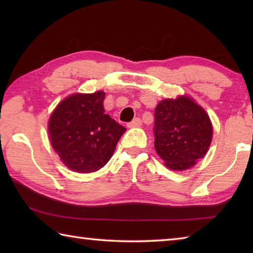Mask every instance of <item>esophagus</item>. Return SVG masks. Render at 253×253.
Instances as JSON below:
<instances>
[{
  "label": "esophagus",
  "mask_w": 253,
  "mask_h": 253,
  "mask_svg": "<svg viewBox=\"0 0 253 253\" xmlns=\"http://www.w3.org/2000/svg\"><path fill=\"white\" fill-rule=\"evenodd\" d=\"M127 126L129 128L139 127V126H142V121H140V118H135V119H132L130 123H128Z\"/></svg>",
  "instance_id": "obj_1"
}]
</instances>
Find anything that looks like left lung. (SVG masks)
<instances>
[{
	"label": "left lung",
	"instance_id": "8db88e82",
	"mask_svg": "<svg viewBox=\"0 0 253 253\" xmlns=\"http://www.w3.org/2000/svg\"><path fill=\"white\" fill-rule=\"evenodd\" d=\"M154 116V145L169 169H187L205 156L212 142V124L207 111L192 98L162 100Z\"/></svg>",
	"mask_w": 253,
	"mask_h": 253
}]
</instances>
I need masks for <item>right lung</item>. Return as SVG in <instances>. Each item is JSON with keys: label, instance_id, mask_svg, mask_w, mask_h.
Masks as SVG:
<instances>
[{"label": "right lung", "instance_id": "1", "mask_svg": "<svg viewBox=\"0 0 253 253\" xmlns=\"http://www.w3.org/2000/svg\"><path fill=\"white\" fill-rule=\"evenodd\" d=\"M104 99V91L74 93L51 114V145L71 170L92 173L104 168L126 131L125 127L105 114Z\"/></svg>", "mask_w": 253, "mask_h": 253}]
</instances>
